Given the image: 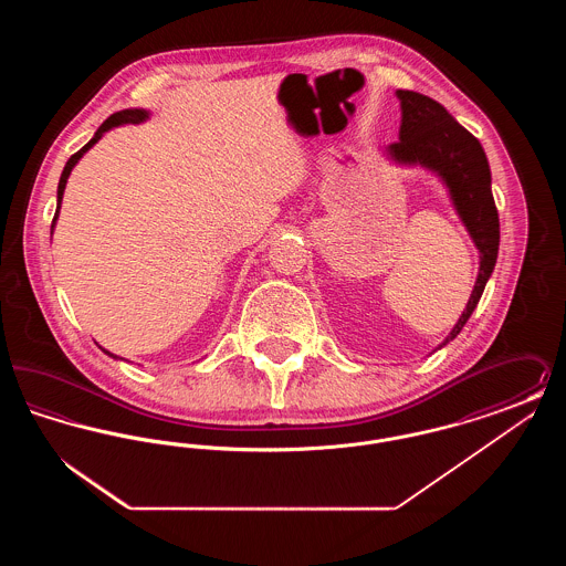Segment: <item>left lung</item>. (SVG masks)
Returning a JSON list of instances; mask_svg holds the SVG:
<instances>
[{
  "instance_id": "obj_1",
  "label": "left lung",
  "mask_w": 566,
  "mask_h": 566,
  "mask_svg": "<svg viewBox=\"0 0 566 566\" xmlns=\"http://www.w3.org/2000/svg\"><path fill=\"white\" fill-rule=\"evenodd\" d=\"M397 97L401 102L399 142L390 144L386 155L401 165H422L441 178L450 190L454 210L480 250V271L473 293L454 328L439 346L443 348L471 318L496 265L501 231L490 189L492 176L480 139L469 134L441 104L413 91H397Z\"/></svg>"
}]
</instances>
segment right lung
Instances as JSON below:
<instances>
[{
    "label": "right lung",
    "instance_id": "1",
    "mask_svg": "<svg viewBox=\"0 0 566 566\" xmlns=\"http://www.w3.org/2000/svg\"><path fill=\"white\" fill-rule=\"evenodd\" d=\"M148 116H150V112L148 109L134 108V109H120V112H116V114H112L109 118H106L104 123H102V127L95 132V135L82 146L81 150L76 153V155H72L70 157V161L65 163V167H63V174H61V178H59V189H56V212H54L53 224H51V235H53L54 231V222H56V216H59V210H61V199H63V190H65V185H67V178H70V174H72V169L76 167V163L81 161L82 155L88 150V148H93L99 139H102V135L109 132L112 127H118V125H127V123H134V125H139V123H144V120H148ZM106 354H109L108 350H104ZM112 358H118V356H114V354H109Z\"/></svg>",
    "mask_w": 566,
    "mask_h": 566
}]
</instances>
